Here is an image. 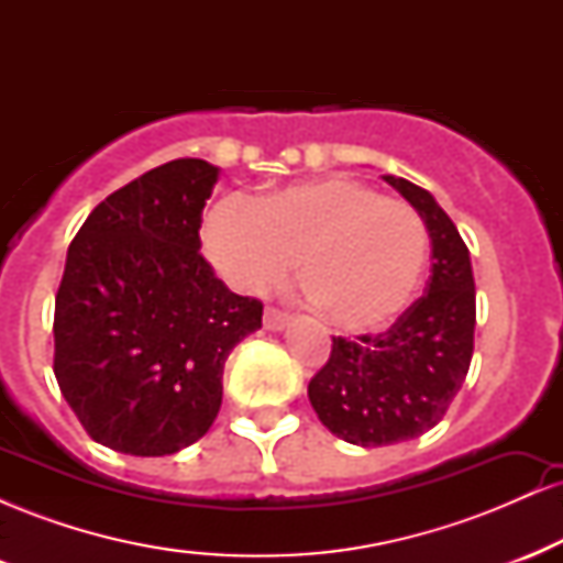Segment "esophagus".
Wrapping results in <instances>:
<instances>
[{"instance_id":"1","label":"esophagus","mask_w":563,"mask_h":563,"mask_svg":"<svg viewBox=\"0 0 563 563\" xmlns=\"http://www.w3.org/2000/svg\"><path fill=\"white\" fill-rule=\"evenodd\" d=\"M288 322H290V318L286 312H280V309H275V307L264 309V328H267V331H283Z\"/></svg>"}]
</instances>
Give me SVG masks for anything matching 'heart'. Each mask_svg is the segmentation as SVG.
<instances>
[{
	"label": "heart",
	"instance_id": "b5f03b06",
	"mask_svg": "<svg viewBox=\"0 0 563 563\" xmlns=\"http://www.w3.org/2000/svg\"><path fill=\"white\" fill-rule=\"evenodd\" d=\"M203 254L245 294L301 280L322 318L341 331H378L405 312L429 260L416 209L360 179L290 183L260 200L224 198L203 219Z\"/></svg>",
	"mask_w": 563,
	"mask_h": 563
}]
</instances>
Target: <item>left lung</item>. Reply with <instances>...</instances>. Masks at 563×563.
<instances>
[{
  "instance_id": "left-lung-1",
  "label": "left lung",
  "mask_w": 563,
  "mask_h": 563,
  "mask_svg": "<svg viewBox=\"0 0 563 563\" xmlns=\"http://www.w3.org/2000/svg\"><path fill=\"white\" fill-rule=\"evenodd\" d=\"M384 179L423 219L431 238L426 294L380 335L333 339L328 363L309 380V402L331 434L384 448L426 434L442 421L474 354L476 288L461 232L423 187Z\"/></svg>"
}]
</instances>
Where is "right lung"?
I'll return each mask as SVG.
<instances>
[{
    "mask_svg": "<svg viewBox=\"0 0 563 563\" xmlns=\"http://www.w3.org/2000/svg\"><path fill=\"white\" fill-rule=\"evenodd\" d=\"M219 166L177 158L95 206L55 296V378L95 442L158 457L198 442L222 407L230 352L262 328L200 256Z\"/></svg>",
    "mask_w": 563,
    "mask_h": 563,
    "instance_id": "1",
    "label": "right lung"
}]
</instances>
